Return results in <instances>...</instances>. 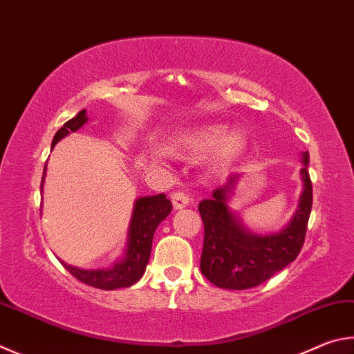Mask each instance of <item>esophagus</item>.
Listing matches in <instances>:
<instances>
[{
	"mask_svg": "<svg viewBox=\"0 0 354 354\" xmlns=\"http://www.w3.org/2000/svg\"><path fill=\"white\" fill-rule=\"evenodd\" d=\"M171 203L175 209H184L192 203V196L189 192H175L171 195Z\"/></svg>",
	"mask_w": 354,
	"mask_h": 354,
	"instance_id": "1",
	"label": "esophagus"
}]
</instances>
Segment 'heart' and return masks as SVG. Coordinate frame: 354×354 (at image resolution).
I'll return each instance as SVG.
<instances>
[{
  "mask_svg": "<svg viewBox=\"0 0 354 354\" xmlns=\"http://www.w3.org/2000/svg\"><path fill=\"white\" fill-rule=\"evenodd\" d=\"M214 148L216 150L212 156V167L215 170H223L246 149V136L241 131L227 133L226 125L209 124L179 133L171 144V150L189 156L203 155Z\"/></svg>",
  "mask_w": 354,
  "mask_h": 354,
  "instance_id": "1",
  "label": "heart"
}]
</instances>
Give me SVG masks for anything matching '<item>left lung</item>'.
Instances as JSON below:
<instances>
[{"mask_svg": "<svg viewBox=\"0 0 354 354\" xmlns=\"http://www.w3.org/2000/svg\"><path fill=\"white\" fill-rule=\"evenodd\" d=\"M300 178L304 190L297 210L286 226L268 235L255 234L244 226L230 209L240 173L230 175L227 183L212 192L198 205L204 223L201 272L210 283L223 289H249L259 286L292 263L305 241L313 205V185L308 173L310 155L301 153Z\"/></svg>", "mask_w": 354, "mask_h": 354, "instance_id": "obj_1", "label": "left lung"}]
</instances>
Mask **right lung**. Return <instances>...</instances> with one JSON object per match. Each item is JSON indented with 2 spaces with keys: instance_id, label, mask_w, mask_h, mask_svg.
Here are the masks:
<instances>
[{
  "instance_id": "right-lung-1",
  "label": "right lung",
  "mask_w": 354,
  "mask_h": 354,
  "mask_svg": "<svg viewBox=\"0 0 354 354\" xmlns=\"http://www.w3.org/2000/svg\"><path fill=\"white\" fill-rule=\"evenodd\" d=\"M88 122L86 110H82L79 114L68 120L59 131L55 133L53 139L50 150L60 139L68 136L69 133H74L85 125ZM46 176V164H44L43 179H41V192ZM171 212V203L167 199L164 194L153 196H140L134 201L130 226L127 232V246L125 252L111 265L110 268L99 269H82L77 266H71L68 263L60 260V263L68 272L74 275L82 283H86L93 288L113 291L118 288H128L136 283L145 272V268L149 265L151 254V243L155 236L156 227L159 223L165 220Z\"/></svg>"
}]
</instances>
